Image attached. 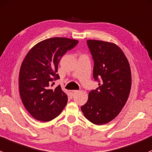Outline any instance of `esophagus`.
<instances>
[{
	"instance_id": "esophagus-1",
	"label": "esophagus",
	"mask_w": 152,
	"mask_h": 152,
	"mask_svg": "<svg viewBox=\"0 0 152 152\" xmlns=\"http://www.w3.org/2000/svg\"><path fill=\"white\" fill-rule=\"evenodd\" d=\"M78 92V91H76V90H73V91H70V94H71V95L72 96H74L75 94L76 93H77Z\"/></svg>"
}]
</instances>
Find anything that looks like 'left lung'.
Masks as SVG:
<instances>
[{
	"label": "left lung",
	"instance_id": "obj_1",
	"mask_svg": "<svg viewBox=\"0 0 152 152\" xmlns=\"http://www.w3.org/2000/svg\"><path fill=\"white\" fill-rule=\"evenodd\" d=\"M94 61V77L99 87L88 93L81 107L84 116L96 125L109 123L119 114L132 86L129 63L121 48L113 42L87 40Z\"/></svg>",
	"mask_w": 152,
	"mask_h": 152
}]
</instances>
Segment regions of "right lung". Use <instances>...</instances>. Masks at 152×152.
I'll return each instance as SVG.
<instances>
[{
	"instance_id": "add662e5",
	"label": "right lung",
	"mask_w": 152,
	"mask_h": 152,
	"mask_svg": "<svg viewBox=\"0 0 152 152\" xmlns=\"http://www.w3.org/2000/svg\"><path fill=\"white\" fill-rule=\"evenodd\" d=\"M78 43L77 40L53 37L39 42L28 51L19 73L22 102L33 118L46 122L60 115L68 98L61 86L52 89L53 80L62 56Z\"/></svg>"
}]
</instances>
